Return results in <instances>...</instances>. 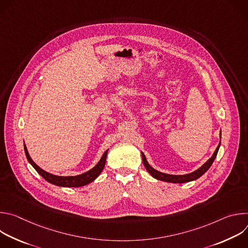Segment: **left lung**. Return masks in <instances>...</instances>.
<instances>
[{"label":"left lung","instance_id":"8db88e82","mask_svg":"<svg viewBox=\"0 0 248 248\" xmlns=\"http://www.w3.org/2000/svg\"><path fill=\"white\" fill-rule=\"evenodd\" d=\"M220 137H221V134H220ZM220 145H221V142L219 143L218 147L216 148L214 154L212 155V157L205 163L203 164L199 169H197L196 170L190 172V173H186V174H181V175H175V174H169V173H165V172H161L155 169H153L147 162L146 160V157L145 155L141 152V154H142V161H143V164H144V167L146 168V170H148V172L153 176L154 179L156 180H159V181H163V182H167V183H172V184H185V183H188V182H192V181H195L197 180L198 178H200V176L205 173L208 169L211 167V165L213 164L217 154H218V151H219V148H220Z\"/></svg>","mask_w":248,"mask_h":248}]
</instances>
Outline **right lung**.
<instances>
[{
	"label": "right lung",
	"instance_id": "add662e5",
	"mask_svg": "<svg viewBox=\"0 0 248 248\" xmlns=\"http://www.w3.org/2000/svg\"><path fill=\"white\" fill-rule=\"evenodd\" d=\"M24 151H25V155L26 158L28 160V162L31 164V166L37 170V172L42 176L43 179H45L48 183L58 186H63V187H79V186H86L90 183H92L94 180L97 179V176L101 173V171L103 170L105 164H106V158H107V153L108 150H106L103 154V156L101 157L100 161L98 162V164L92 168L91 170H89L88 171L78 174V175H75V176H60V175H55L52 174L44 170H42L39 166H37L33 162V160L31 159V157L28 154L27 148L24 144Z\"/></svg>",
	"mask_w": 248,
	"mask_h": 248
}]
</instances>
